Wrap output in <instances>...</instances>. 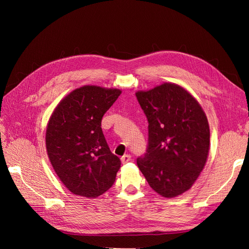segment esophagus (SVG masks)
I'll return each instance as SVG.
<instances>
[{"label": "esophagus", "mask_w": 249, "mask_h": 249, "mask_svg": "<svg viewBox=\"0 0 249 249\" xmlns=\"http://www.w3.org/2000/svg\"><path fill=\"white\" fill-rule=\"evenodd\" d=\"M120 160H122L123 164H125V163L131 161V156L130 155H124V156H123L122 158H120Z\"/></svg>", "instance_id": "1"}]
</instances>
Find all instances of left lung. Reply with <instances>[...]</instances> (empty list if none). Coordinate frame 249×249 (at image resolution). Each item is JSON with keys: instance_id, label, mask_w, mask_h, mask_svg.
<instances>
[{"instance_id": "1", "label": "left lung", "mask_w": 249, "mask_h": 249, "mask_svg": "<svg viewBox=\"0 0 249 249\" xmlns=\"http://www.w3.org/2000/svg\"><path fill=\"white\" fill-rule=\"evenodd\" d=\"M136 96L148 120V147L137 165L158 194L177 197L190 189L206 165L210 149L206 113L176 83L139 90Z\"/></svg>"}]
</instances>
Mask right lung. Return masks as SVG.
Segmentation results:
<instances>
[{"instance_id":"1","label":"right lung","mask_w":249,"mask_h":249,"mask_svg":"<svg viewBox=\"0 0 249 249\" xmlns=\"http://www.w3.org/2000/svg\"><path fill=\"white\" fill-rule=\"evenodd\" d=\"M122 90L85 85L60 101L49 119L46 147L56 175L72 194L100 196L115 182L119 158L111 153L102 118Z\"/></svg>"}]
</instances>
